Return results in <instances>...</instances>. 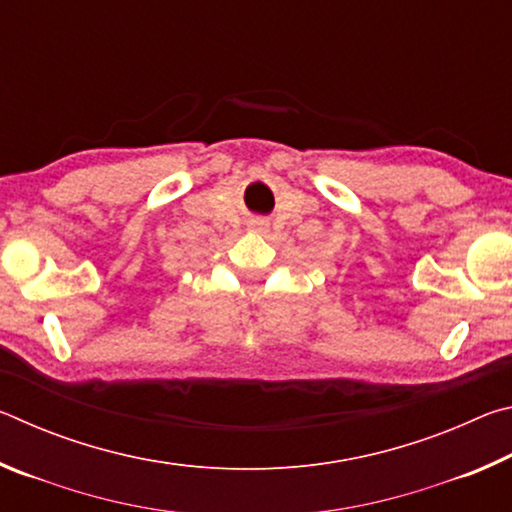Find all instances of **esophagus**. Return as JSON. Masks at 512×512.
<instances>
[{
  "label": "esophagus",
  "mask_w": 512,
  "mask_h": 512,
  "mask_svg": "<svg viewBox=\"0 0 512 512\" xmlns=\"http://www.w3.org/2000/svg\"><path fill=\"white\" fill-rule=\"evenodd\" d=\"M250 228L257 230V232H266L268 230V223L264 219H255L253 223H250Z\"/></svg>",
  "instance_id": "1"
}]
</instances>
